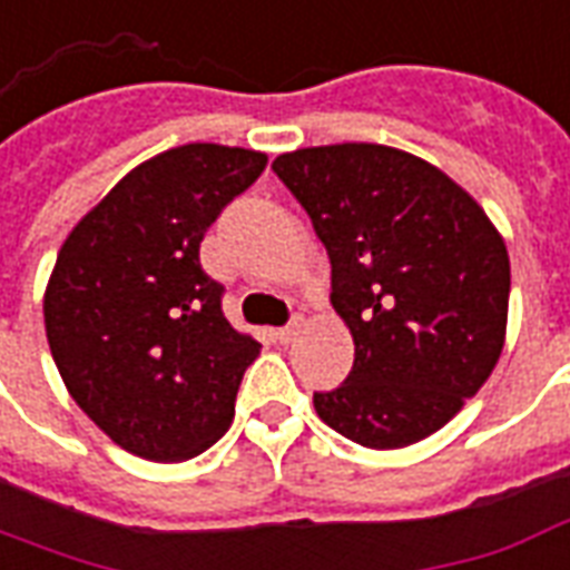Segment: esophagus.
Masks as SVG:
<instances>
[{
  "instance_id": "34e87169",
  "label": "esophagus",
  "mask_w": 570,
  "mask_h": 570,
  "mask_svg": "<svg viewBox=\"0 0 570 570\" xmlns=\"http://www.w3.org/2000/svg\"><path fill=\"white\" fill-rule=\"evenodd\" d=\"M302 326H305V323H302V317H293V320H289V323H286L284 328H281V332H277V338L284 341V344H289V341L298 338V332H302Z\"/></svg>"
}]
</instances>
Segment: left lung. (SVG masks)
Masks as SVG:
<instances>
[{
    "label": "left lung",
    "mask_w": 570,
    "mask_h": 570,
    "mask_svg": "<svg viewBox=\"0 0 570 570\" xmlns=\"http://www.w3.org/2000/svg\"><path fill=\"white\" fill-rule=\"evenodd\" d=\"M272 168L326 247L328 298L356 344L347 381L314 392L320 420L371 450L423 441L487 383L504 347L499 229L456 180L395 147H305Z\"/></svg>",
    "instance_id": "1"
}]
</instances>
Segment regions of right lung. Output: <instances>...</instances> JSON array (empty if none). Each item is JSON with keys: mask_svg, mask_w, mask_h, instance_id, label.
<instances>
[{"mask_svg": "<svg viewBox=\"0 0 570 570\" xmlns=\"http://www.w3.org/2000/svg\"><path fill=\"white\" fill-rule=\"evenodd\" d=\"M268 156L184 145L135 166L60 247L45 328L69 395L114 444L184 462L217 444L259 341L223 317L199 244Z\"/></svg>", "mask_w": 570, "mask_h": 570, "instance_id": "obj_1", "label": "right lung"}]
</instances>
